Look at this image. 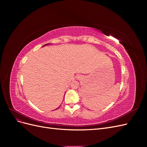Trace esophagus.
Wrapping results in <instances>:
<instances>
[{
  "mask_svg": "<svg viewBox=\"0 0 147 147\" xmlns=\"http://www.w3.org/2000/svg\"><path fill=\"white\" fill-rule=\"evenodd\" d=\"M77 78L78 80H82V79L83 78V77L82 76V75H78L77 77Z\"/></svg>",
  "mask_w": 147,
  "mask_h": 147,
  "instance_id": "1",
  "label": "esophagus"
}]
</instances>
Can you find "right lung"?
I'll return each mask as SVG.
<instances>
[{
	"label": "right lung",
	"mask_w": 147,
	"mask_h": 147,
	"mask_svg": "<svg viewBox=\"0 0 147 147\" xmlns=\"http://www.w3.org/2000/svg\"><path fill=\"white\" fill-rule=\"evenodd\" d=\"M49 44H50V43H48V44H45V45H43V47H44V46H45V45H49ZM58 108H59V107H58ZM58 108H57L56 109H58ZM56 109H55V110H56Z\"/></svg>",
	"instance_id": "add662e5"
}]
</instances>
